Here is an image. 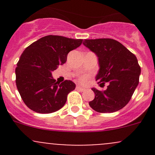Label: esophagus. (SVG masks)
<instances>
[{
    "mask_svg": "<svg viewBox=\"0 0 155 155\" xmlns=\"http://www.w3.org/2000/svg\"><path fill=\"white\" fill-rule=\"evenodd\" d=\"M76 89H77V90H79V91H85V88H83V87L79 86V85H78V86H76Z\"/></svg>",
    "mask_w": 155,
    "mask_h": 155,
    "instance_id": "esophagus-1",
    "label": "esophagus"
}]
</instances>
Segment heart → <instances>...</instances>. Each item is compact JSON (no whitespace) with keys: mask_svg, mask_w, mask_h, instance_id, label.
Returning <instances> with one entry per match:
<instances>
[{"mask_svg":"<svg viewBox=\"0 0 155 155\" xmlns=\"http://www.w3.org/2000/svg\"><path fill=\"white\" fill-rule=\"evenodd\" d=\"M79 81H80V82H82V83H85L87 81V76H82V77L80 78V79H79Z\"/></svg>","mask_w":155,"mask_h":155,"instance_id":"heart-1","label":"heart"}]
</instances>
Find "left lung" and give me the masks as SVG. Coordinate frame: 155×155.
I'll return each instance as SVG.
<instances>
[{
	"label": "left lung",
	"mask_w": 155,
	"mask_h": 155,
	"mask_svg": "<svg viewBox=\"0 0 155 155\" xmlns=\"http://www.w3.org/2000/svg\"><path fill=\"white\" fill-rule=\"evenodd\" d=\"M83 45L98 58L96 81L100 86L108 83L104 91L92 87L94 99L89 106L101 113L114 112L124 107L139 84L141 68L137 57L113 39L85 40Z\"/></svg>",
	"instance_id": "left-lung-1"
}]
</instances>
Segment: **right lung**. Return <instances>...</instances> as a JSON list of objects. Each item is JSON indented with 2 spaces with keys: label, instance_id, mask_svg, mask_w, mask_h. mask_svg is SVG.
I'll use <instances>...</instances> for the list:
<instances>
[{
  "label": "right lung",
  "instance_id": "right-lung-1",
  "mask_svg": "<svg viewBox=\"0 0 155 155\" xmlns=\"http://www.w3.org/2000/svg\"><path fill=\"white\" fill-rule=\"evenodd\" d=\"M82 40L48 35L39 39L23 51L15 68L17 89L25 105L39 113H51L64 106L76 85L70 80L59 84L54 70L67 61L68 54Z\"/></svg>",
  "mask_w": 155,
  "mask_h": 155
}]
</instances>
